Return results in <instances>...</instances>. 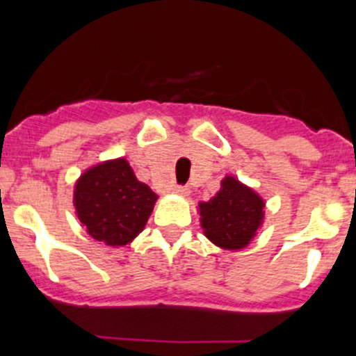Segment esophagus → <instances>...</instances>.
I'll return each instance as SVG.
<instances>
[{"mask_svg": "<svg viewBox=\"0 0 356 356\" xmlns=\"http://www.w3.org/2000/svg\"><path fill=\"white\" fill-rule=\"evenodd\" d=\"M172 193L177 196H189V188H186V186H175L174 189H172Z\"/></svg>", "mask_w": 356, "mask_h": 356, "instance_id": "obj_1", "label": "esophagus"}]
</instances>
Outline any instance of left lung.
Wrapping results in <instances>:
<instances>
[{"label": "left lung", "mask_w": 356, "mask_h": 356, "mask_svg": "<svg viewBox=\"0 0 356 356\" xmlns=\"http://www.w3.org/2000/svg\"><path fill=\"white\" fill-rule=\"evenodd\" d=\"M203 234L215 246L239 251L257 238L265 220V200L234 175H225L220 189L198 203Z\"/></svg>", "instance_id": "1"}]
</instances>
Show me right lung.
<instances>
[{
	"label": "right lung",
	"instance_id": "add662e5",
	"mask_svg": "<svg viewBox=\"0 0 356 356\" xmlns=\"http://www.w3.org/2000/svg\"><path fill=\"white\" fill-rule=\"evenodd\" d=\"M158 196L138 181L125 158L99 161L86 168L74 186V208L91 238L118 248L143 232Z\"/></svg>",
	"mask_w": 356,
	"mask_h": 356
}]
</instances>
